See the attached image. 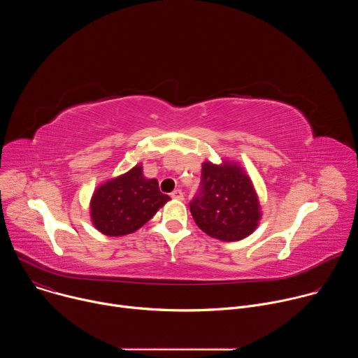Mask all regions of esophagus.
<instances>
[{
	"instance_id": "1",
	"label": "esophagus",
	"mask_w": 358,
	"mask_h": 358,
	"mask_svg": "<svg viewBox=\"0 0 358 358\" xmlns=\"http://www.w3.org/2000/svg\"><path fill=\"white\" fill-rule=\"evenodd\" d=\"M171 196H173L174 199H184V194H182L181 189H174V191L171 192Z\"/></svg>"
}]
</instances>
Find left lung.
Here are the masks:
<instances>
[{"mask_svg":"<svg viewBox=\"0 0 358 358\" xmlns=\"http://www.w3.org/2000/svg\"><path fill=\"white\" fill-rule=\"evenodd\" d=\"M201 192L189 203L191 215L201 231L224 242H236L259 227V195L245 171L234 160L202 163Z\"/></svg>","mask_w":358,"mask_h":358,"instance_id":"1","label":"left lung"}]
</instances>
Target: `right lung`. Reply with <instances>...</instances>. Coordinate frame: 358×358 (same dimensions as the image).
Segmentation results:
<instances>
[{
  "instance_id": "add662e5",
  "label": "right lung",
  "mask_w": 358,
  "mask_h": 358,
  "mask_svg": "<svg viewBox=\"0 0 358 358\" xmlns=\"http://www.w3.org/2000/svg\"><path fill=\"white\" fill-rule=\"evenodd\" d=\"M171 198L156 178L143 174V164L97 185L89 202L93 227L106 236H124L140 229Z\"/></svg>"
}]
</instances>
